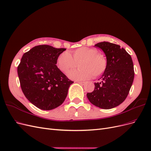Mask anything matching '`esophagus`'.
Listing matches in <instances>:
<instances>
[{
	"instance_id": "1",
	"label": "esophagus",
	"mask_w": 151,
	"mask_h": 151,
	"mask_svg": "<svg viewBox=\"0 0 151 151\" xmlns=\"http://www.w3.org/2000/svg\"><path fill=\"white\" fill-rule=\"evenodd\" d=\"M79 84H81V85H84L86 84V82H84V81H81V82H77Z\"/></svg>"
}]
</instances>
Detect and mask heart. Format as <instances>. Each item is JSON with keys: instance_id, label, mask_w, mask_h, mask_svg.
I'll list each match as a JSON object with an SVG mask.
<instances>
[{"instance_id": "1", "label": "heart", "mask_w": 151, "mask_h": 151, "mask_svg": "<svg viewBox=\"0 0 151 151\" xmlns=\"http://www.w3.org/2000/svg\"><path fill=\"white\" fill-rule=\"evenodd\" d=\"M79 68L68 73V76L74 80H86L93 77H98L105 71L107 66L106 58L98 53L94 48L81 47L72 52L61 53L57 57V65L59 70L67 73L77 66Z\"/></svg>"}]
</instances>
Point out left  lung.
I'll list each match as a JSON object with an SVG mask.
<instances>
[{"label": "left lung", "mask_w": 151, "mask_h": 151, "mask_svg": "<svg viewBox=\"0 0 151 151\" xmlns=\"http://www.w3.org/2000/svg\"><path fill=\"white\" fill-rule=\"evenodd\" d=\"M94 47L101 49L106 57V68L94 90L87 93L89 101L102 109L115 108L125 101L134 79L132 59L120 45L108 42H100Z\"/></svg>", "instance_id": "left-lung-1"}]
</instances>
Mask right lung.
<instances>
[{
	"label": "right lung",
	"mask_w": 151,
	"mask_h": 151,
	"mask_svg": "<svg viewBox=\"0 0 151 151\" xmlns=\"http://www.w3.org/2000/svg\"><path fill=\"white\" fill-rule=\"evenodd\" d=\"M65 50L46 45L36 46L24 53L17 67L22 92L41 109L51 110L60 106L74 83L56 65L58 56Z\"/></svg>",
	"instance_id": "right-lung-1"
}]
</instances>
